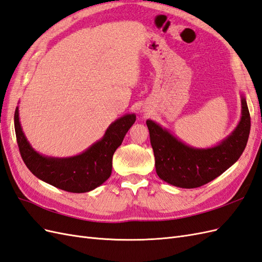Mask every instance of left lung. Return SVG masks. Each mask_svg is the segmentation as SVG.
Segmentation results:
<instances>
[{
    "label": "left lung",
    "instance_id": "obj_1",
    "mask_svg": "<svg viewBox=\"0 0 262 262\" xmlns=\"http://www.w3.org/2000/svg\"><path fill=\"white\" fill-rule=\"evenodd\" d=\"M242 117L236 128L210 147H194L153 120H146L159 178L173 186L195 188L205 185L234 165L243 154L250 132V115L242 94Z\"/></svg>",
    "mask_w": 262,
    "mask_h": 262
}]
</instances>
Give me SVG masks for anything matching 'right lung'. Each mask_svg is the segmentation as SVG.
<instances>
[{
	"label": "right lung",
	"instance_id": "1",
	"mask_svg": "<svg viewBox=\"0 0 262 262\" xmlns=\"http://www.w3.org/2000/svg\"><path fill=\"white\" fill-rule=\"evenodd\" d=\"M18 111L16 107L14 128L24 163L37 179L70 193L90 192L110 178L114 153L136 122V115L126 114L112 122L103 137L83 152L74 157L55 158L40 154L28 142Z\"/></svg>",
	"mask_w": 262,
	"mask_h": 262
}]
</instances>
